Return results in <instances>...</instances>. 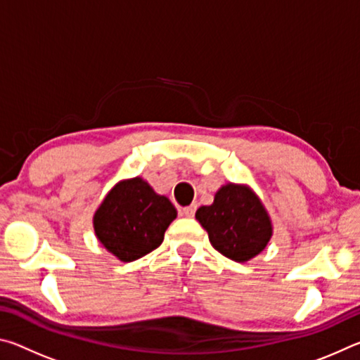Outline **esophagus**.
I'll return each mask as SVG.
<instances>
[{"label": "esophagus", "mask_w": 360, "mask_h": 360, "mask_svg": "<svg viewBox=\"0 0 360 360\" xmlns=\"http://www.w3.org/2000/svg\"><path fill=\"white\" fill-rule=\"evenodd\" d=\"M195 211H197V206L191 205V206H186V208H182V210H181V214L186 216V217H193Z\"/></svg>", "instance_id": "esophagus-1"}]
</instances>
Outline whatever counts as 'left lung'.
<instances>
[{
    "mask_svg": "<svg viewBox=\"0 0 360 360\" xmlns=\"http://www.w3.org/2000/svg\"><path fill=\"white\" fill-rule=\"evenodd\" d=\"M195 217L208 231L216 251L235 262H248L271 238V222L260 200L248 187L227 184L214 203L198 208Z\"/></svg>",
    "mask_w": 360,
    "mask_h": 360,
    "instance_id": "8db88e82",
    "label": "left lung"
}]
</instances>
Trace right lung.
<instances>
[{"instance_id": "add662e5", "label": "right lung", "mask_w": 360, "mask_h": 360, "mask_svg": "<svg viewBox=\"0 0 360 360\" xmlns=\"http://www.w3.org/2000/svg\"><path fill=\"white\" fill-rule=\"evenodd\" d=\"M176 217L172 202L141 178L124 181L108 193L94 217L98 240L122 262H133L162 245Z\"/></svg>"}]
</instances>
